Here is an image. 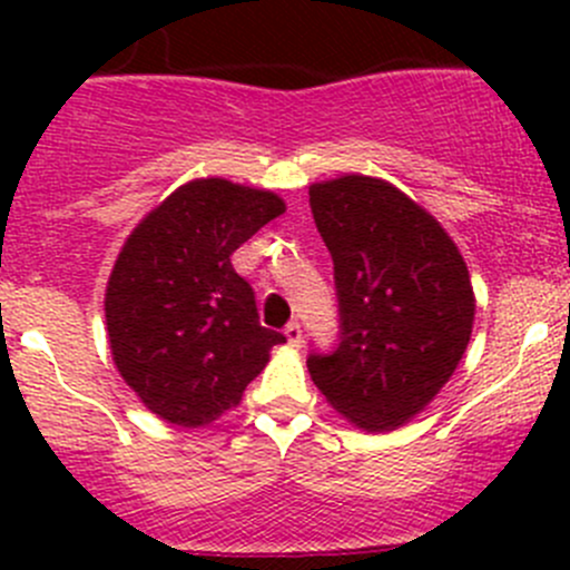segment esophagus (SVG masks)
<instances>
[{
  "label": "esophagus",
  "instance_id": "1",
  "mask_svg": "<svg viewBox=\"0 0 570 570\" xmlns=\"http://www.w3.org/2000/svg\"><path fill=\"white\" fill-rule=\"evenodd\" d=\"M284 333H286V342L292 344V347H301L303 344V331H301V322H289V325L284 327Z\"/></svg>",
  "mask_w": 570,
  "mask_h": 570
}]
</instances>
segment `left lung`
<instances>
[{
  "label": "left lung",
  "instance_id": "obj_1",
  "mask_svg": "<svg viewBox=\"0 0 570 570\" xmlns=\"http://www.w3.org/2000/svg\"><path fill=\"white\" fill-rule=\"evenodd\" d=\"M333 258L338 344L306 358L325 400L364 430L416 416L455 372L474 292L455 243L381 178L342 176L308 189Z\"/></svg>",
  "mask_w": 570,
  "mask_h": 570
}]
</instances>
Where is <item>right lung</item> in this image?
Masks as SVG:
<instances>
[{"label": "right lung", "instance_id": "right-lung-1", "mask_svg": "<svg viewBox=\"0 0 570 570\" xmlns=\"http://www.w3.org/2000/svg\"><path fill=\"white\" fill-rule=\"evenodd\" d=\"M284 200L226 178L178 187L131 232L107 286V333L124 381L157 416L209 424L243 400L284 333L258 322L232 253Z\"/></svg>", "mask_w": 570, "mask_h": 570}]
</instances>
